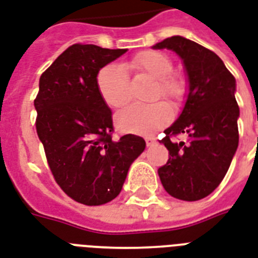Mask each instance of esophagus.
<instances>
[{"label":"esophagus","mask_w":258,"mask_h":258,"mask_svg":"<svg viewBox=\"0 0 258 258\" xmlns=\"http://www.w3.org/2000/svg\"><path fill=\"white\" fill-rule=\"evenodd\" d=\"M145 143H147L148 147H152V145L156 144V140L153 139V137H145Z\"/></svg>","instance_id":"esophagus-1"}]
</instances>
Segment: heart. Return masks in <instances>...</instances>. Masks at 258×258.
Wrapping results in <instances>:
<instances>
[{
	"label": "heart",
	"instance_id": "heart-1",
	"mask_svg": "<svg viewBox=\"0 0 258 258\" xmlns=\"http://www.w3.org/2000/svg\"><path fill=\"white\" fill-rule=\"evenodd\" d=\"M132 69L147 74L155 82L152 98L159 95L169 99H179L184 93V85L179 78L171 75L173 64L167 55L157 51H144L133 57ZM97 87L102 99L113 109L122 107L129 99V85L126 74L119 64L105 66L97 77ZM171 118V107L163 101L148 105H131L115 115V125L119 131L152 135L163 127Z\"/></svg>",
	"mask_w": 258,
	"mask_h": 258
}]
</instances>
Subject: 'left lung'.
<instances>
[{"mask_svg": "<svg viewBox=\"0 0 258 258\" xmlns=\"http://www.w3.org/2000/svg\"><path fill=\"white\" fill-rule=\"evenodd\" d=\"M152 48L176 53L188 83L183 110L160 140L169 159L159 168V176L171 197L199 201L221 184L238 148L235 79L217 53L183 36L168 37ZM180 133L189 136L188 143L170 139Z\"/></svg>", "mask_w": 258, "mask_h": 258, "instance_id": "obj_1", "label": "left lung"}]
</instances>
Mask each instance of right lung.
<instances>
[{
	"mask_svg": "<svg viewBox=\"0 0 258 258\" xmlns=\"http://www.w3.org/2000/svg\"><path fill=\"white\" fill-rule=\"evenodd\" d=\"M126 51L74 44L40 77L37 136L57 184L86 206L113 201L145 149L139 136L111 139V110L97 87L101 69Z\"/></svg>",
	"mask_w": 258,
	"mask_h": 258,
	"instance_id": "1",
	"label": "right lung"
}]
</instances>
